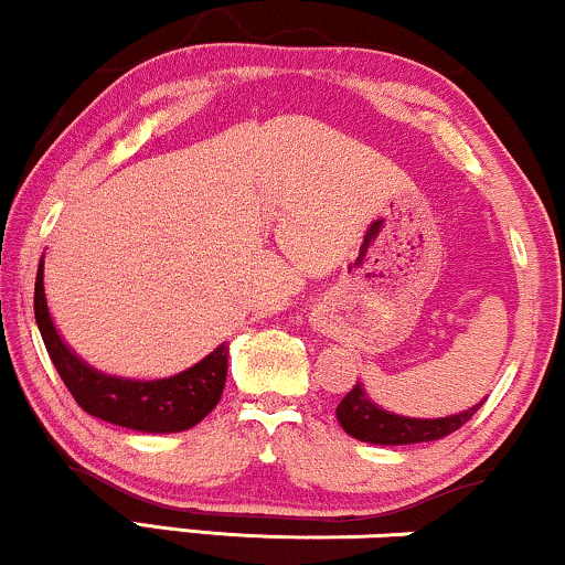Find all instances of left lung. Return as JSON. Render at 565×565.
I'll return each mask as SVG.
<instances>
[{
  "label": "left lung",
  "instance_id": "1",
  "mask_svg": "<svg viewBox=\"0 0 565 565\" xmlns=\"http://www.w3.org/2000/svg\"><path fill=\"white\" fill-rule=\"evenodd\" d=\"M479 406L482 403H477L469 411H461V414L443 416V419H411V416H398L380 408L377 403L369 398L364 385L356 382V387L338 403L335 414L340 427L351 437H356V440L372 445H411L440 440L450 431L461 429L477 414Z\"/></svg>",
  "mask_w": 565,
  "mask_h": 565
}]
</instances>
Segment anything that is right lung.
Segmentation results:
<instances>
[{
	"label": "right lung",
	"instance_id": "right-lung-1",
	"mask_svg": "<svg viewBox=\"0 0 565 565\" xmlns=\"http://www.w3.org/2000/svg\"><path fill=\"white\" fill-rule=\"evenodd\" d=\"M33 311L54 369L75 403L96 419L151 435L196 427L217 406L227 377V343L185 372L164 380H125L88 366L65 345L52 322L44 294V256L36 271Z\"/></svg>",
	"mask_w": 565,
	"mask_h": 565
}]
</instances>
